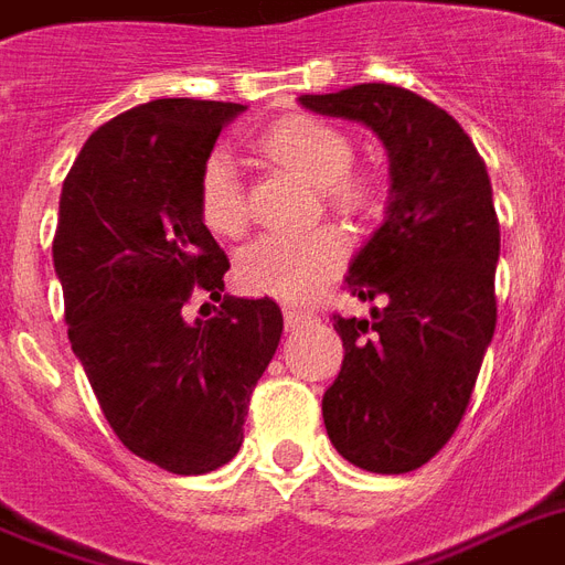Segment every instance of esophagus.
Here are the masks:
<instances>
[{"label":"esophagus","instance_id":"esophagus-1","mask_svg":"<svg viewBox=\"0 0 565 565\" xmlns=\"http://www.w3.org/2000/svg\"><path fill=\"white\" fill-rule=\"evenodd\" d=\"M317 322V317L313 313H301V310H292L287 308L284 310V326H287V331H299V328H308Z\"/></svg>","mask_w":565,"mask_h":565}]
</instances>
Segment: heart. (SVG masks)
Masks as SVG:
<instances>
[{
    "mask_svg": "<svg viewBox=\"0 0 565 565\" xmlns=\"http://www.w3.org/2000/svg\"><path fill=\"white\" fill-rule=\"evenodd\" d=\"M257 149L284 170L317 184L326 202L345 213L370 211L377 199L372 179L352 172V140L326 119L296 117L278 119L257 137ZM195 199L202 222L213 234L234 237L248 216L246 190L234 158L225 149H213L199 167ZM349 239L334 225H317L301 234H264L237 252L234 281L248 296L310 301L319 287L343 266Z\"/></svg>",
    "mask_w": 565,
    "mask_h": 565,
    "instance_id": "heart-1",
    "label": "heart"
}]
</instances>
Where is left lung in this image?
Returning <instances> with one entry per match:
<instances>
[{
  "label": "left lung",
  "mask_w": 565,
  "mask_h": 565,
  "mask_svg": "<svg viewBox=\"0 0 565 565\" xmlns=\"http://www.w3.org/2000/svg\"><path fill=\"white\" fill-rule=\"evenodd\" d=\"M299 105L361 122L390 158L386 216L345 275L352 296L381 308L334 317L345 354L322 395L326 430L366 472H413L463 419L495 331L490 175L457 119L404 87L354 84Z\"/></svg>",
  "instance_id": "1"
}]
</instances>
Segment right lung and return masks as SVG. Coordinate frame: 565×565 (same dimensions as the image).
<instances>
[{
    "label": "right lung",
    "mask_w": 565,
    "mask_h": 565,
    "mask_svg": "<svg viewBox=\"0 0 565 565\" xmlns=\"http://www.w3.org/2000/svg\"><path fill=\"white\" fill-rule=\"evenodd\" d=\"M246 105L154 99L93 131L61 190L52 243L70 343L122 446L172 475H204L243 446L248 398L284 319L273 299L222 296L228 257L195 179ZM195 289L221 301L190 323Z\"/></svg>",
    "instance_id": "1"
}]
</instances>
